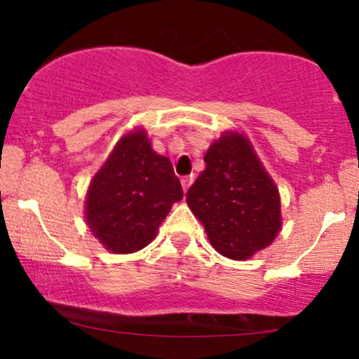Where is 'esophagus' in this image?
I'll list each match as a JSON object with an SVG mask.
<instances>
[{
	"label": "esophagus",
	"mask_w": 359,
	"mask_h": 359,
	"mask_svg": "<svg viewBox=\"0 0 359 359\" xmlns=\"http://www.w3.org/2000/svg\"><path fill=\"white\" fill-rule=\"evenodd\" d=\"M180 184H182V189L184 193H187V189H189V186L193 184V175H186L180 179Z\"/></svg>",
	"instance_id": "obj_1"
}]
</instances>
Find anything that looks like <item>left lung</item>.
I'll use <instances>...</instances> for the list:
<instances>
[{
  "instance_id": "8db88e82",
  "label": "left lung",
  "mask_w": 359,
  "mask_h": 359,
  "mask_svg": "<svg viewBox=\"0 0 359 359\" xmlns=\"http://www.w3.org/2000/svg\"><path fill=\"white\" fill-rule=\"evenodd\" d=\"M205 163L187 191V205L220 255L247 260L269 247L281 229L276 184L238 132L222 133L206 151Z\"/></svg>"
}]
</instances>
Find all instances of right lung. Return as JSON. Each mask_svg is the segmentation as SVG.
Masks as SVG:
<instances>
[{
  "mask_svg": "<svg viewBox=\"0 0 359 359\" xmlns=\"http://www.w3.org/2000/svg\"><path fill=\"white\" fill-rule=\"evenodd\" d=\"M182 186L168 158L154 153L146 130L119 139L86 193L85 217L93 236L114 253H132L154 240Z\"/></svg>",
  "mask_w": 359,
  "mask_h": 359,
  "instance_id": "add662e5",
  "label": "right lung"
}]
</instances>
